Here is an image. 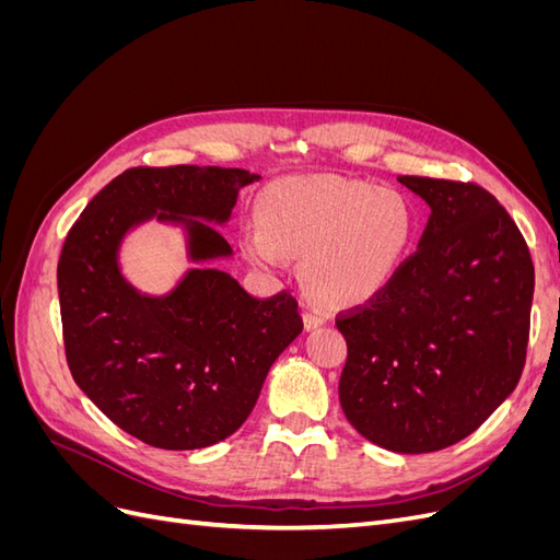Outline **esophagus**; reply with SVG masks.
<instances>
[{
	"mask_svg": "<svg viewBox=\"0 0 560 560\" xmlns=\"http://www.w3.org/2000/svg\"><path fill=\"white\" fill-rule=\"evenodd\" d=\"M327 322V315L319 313V311H306L303 313V325H306V329H317Z\"/></svg>",
	"mask_w": 560,
	"mask_h": 560,
	"instance_id": "esophagus-1",
	"label": "esophagus"
}]
</instances>
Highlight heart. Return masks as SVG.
I'll use <instances>...</instances> for the list:
<instances>
[{"instance_id": "heart-1", "label": "heart", "mask_w": 560, "mask_h": 560, "mask_svg": "<svg viewBox=\"0 0 560 560\" xmlns=\"http://www.w3.org/2000/svg\"><path fill=\"white\" fill-rule=\"evenodd\" d=\"M418 212L395 189L336 175L287 177L261 200V224L243 231L252 264L301 259V282L325 306H358L395 280L416 243Z\"/></svg>"}]
</instances>
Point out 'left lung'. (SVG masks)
Returning a JSON list of instances; mask_svg holds the SVG:
<instances>
[{"mask_svg":"<svg viewBox=\"0 0 560 560\" xmlns=\"http://www.w3.org/2000/svg\"><path fill=\"white\" fill-rule=\"evenodd\" d=\"M432 214L418 249L364 306L338 313L343 413L371 444L432 453L469 436L514 393L535 268L498 198L471 182L401 175Z\"/></svg>","mask_w":560,"mask_h":560,"instance_id":"obj_1","label":"left lung"}]
</instances>
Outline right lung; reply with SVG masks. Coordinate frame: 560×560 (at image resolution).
<instances>
[{
    "mask_svg": "<svg viewBox=\"0 0 560 560\" xmlns=\"http://www.w3.org/2000/svg\"><path fill=\"white\" fill-rule=\"evenodd\" d=\"M241 167H130L100 191L70 229L58 261L65 354L77 385L140 442L194 451L238 430L268 369L303 329L290 292L254 299L212 266L186 273L171 294H140L121 276L118 247L149 219L186 231L191 261L231 257L212 224H226Z\"/></svg>",
    "mask_w": 560,
    "mask_h": 560,
    "instance_id": "1",
    "label": "right lung"
}]
</instances>
